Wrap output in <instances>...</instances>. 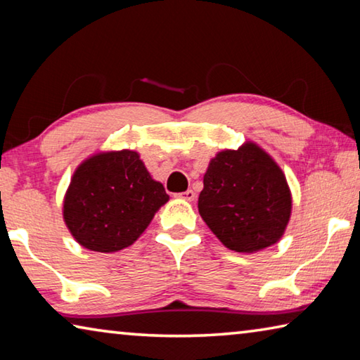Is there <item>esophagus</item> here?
<instances>
[{
    "instance_id": "34e87169",
    "label": "esophagus",
    "mask_w": 360,
    "mask_h": 360,
    "mask_svg": "<svg viewBox=\"0 0 360 360\" xmlns=\"http://www.w3.org/2000/svg\"><path fill=\"white\" fill-rule=\"evenodd\" d=\"M179 197H181V198H184V200H187V202H192V200L195 198V192L192 191V188H188V191L179 193Z\"/></svg>"
}]
</instances>
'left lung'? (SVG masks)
Returning a JSON list of instances; mask_svg holds the SVG:
<instances>
[{
    "instance_id": "obj_1",
    "label": "left lung",
    "mask_w": 360,
    "mask_h": 360,
    "mask_svg": "<svg viewBox=\"0 0 360 360\" xmlns=\"http://www.w3.org/2000/svg\"><path fill=\"white\" fill-rule=\"evenodd\" d=\"M292 200L284 174L259 146L219 152L203 178L198 211L231 251L255 252L281 238Z\"/></svg>"
}]
</instances>
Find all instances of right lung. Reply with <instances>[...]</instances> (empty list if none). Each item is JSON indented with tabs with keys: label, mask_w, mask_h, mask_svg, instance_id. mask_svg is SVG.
<instances>
[{
	"label": "right lung",
	"mask_w": 360,
	"mask_h": 360,
	"mask_svg": "<svg viewBox=\"0 0 360 360\" xmlns=\"http://www.w3.org/2000/svg\"><path fill=\"white\" fill-rule=\"evenodd\" d=\"M168 198L136 152H108L76 169L63 217L79 245L96 252H115L138 240Z\"/></svg>",
	"instance_id": "obj_1"
}]
</instances>
